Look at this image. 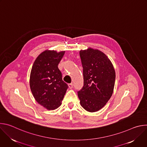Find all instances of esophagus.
I'll return each instance as SVG.
<instances>
[{"mask_svg":"<svg viewBox=\"0 0 147 147\" xmlns=\"http://www.w3.org/2000/svg\"><path fill=\"white\" fill-rule=\"evenodd\" d=\"M68 86H69V88H70V89L73 88V84H72V83H71V84H69Z\"/></svg>","mask_w":147,"mask_h":147,"instance_id":"34e87169","label":"esophagus"}]
</instances>
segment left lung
Masks as SVG:
<instances>
[{
  "label": "left lung",
  "instance_id": "8db88e82",
  "mask_svg": "<svg viewBox=\"0 0 147 147\" xmlns=\"http://www.w3.org/2000/svg\"><path fill=\"white\" fill-rule=\"evenodd\" d=\"M84 86L78 91L81 107L90 112L98 111L111 98L115 86V71L107 56L98 49L80 51Z\"/></svg>",
  "mask_w": 147,
  "mask_h": 147
}]
</instances>
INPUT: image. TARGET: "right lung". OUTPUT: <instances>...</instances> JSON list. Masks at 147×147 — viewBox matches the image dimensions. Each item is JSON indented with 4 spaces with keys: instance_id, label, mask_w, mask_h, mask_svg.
I'll return each instance as SVG.
<instances>
[{
    "instance_id": "1",
    "label": "right lung",
    "mask_w": 147,
    "mask_h": 147,
    "mask_svg": "<svg viewBox=\"0 0 147 147\" xmlns=\"http://www.w3.org/2000/svg\"><path fill=\"white\" fill-rule=\"evenodd\" d=\"M65 52L45 51L35 60L30 74V85L36 102L48 110L59 107L68 88L58 68Z\"/></svg>"
}]
</instances>
